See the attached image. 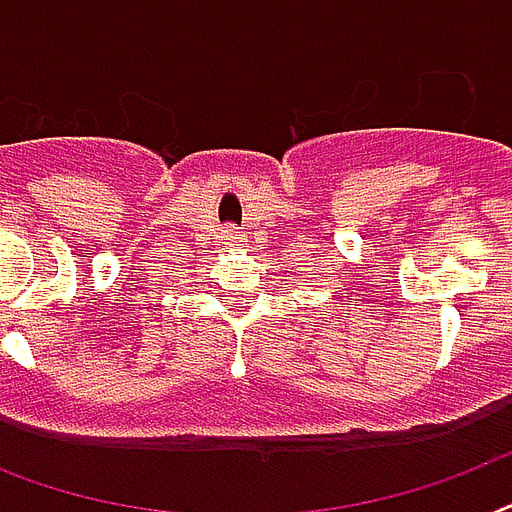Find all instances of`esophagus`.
<instances>
[{
  "label": "esophagus",
  "instance_id": "obj_1",
  "mask_svg": "<svg viewBox=\"0 0 512 512\" xmlns=\"http://www.w3.org/2000/svg\"><path fill=\"white\" fill-rule=\"evenodd\" d=\"M239 239H241L239 228H233V225H228V228H225V231H223V241H225V244H228V247H231V244H239Z\"/></svg>",
  "mask_w": 512,
  "mask_h": 512
}]
</instances>
